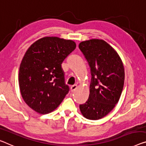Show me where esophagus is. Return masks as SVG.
<instances>
[{
    "instance_id": "1",
    "label": "esophagus",
    "mask_w": 146,
    "mask_h": 146,
    "mask_svg": "<svg viewBox=\"0 0 146 146\" xmlns=\"http://www.w3.org/2000/svg\"><path fill=\"white\" fill-rule=\"evenodd\" d=\"M77 86H76V85H74V86H72L71 87H70V91H71V92H74V91L76 89H77Z\"/></svg>"
}]
</instances>
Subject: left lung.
Here are the masks:
<instances>
[{
    "instance_id": "obj_1",
    "label": "left lung",
    "mask_w": 146,
    "mask_h": 146,
    "mask_svg": "<svg viewBox=\"0 0 146 146\" xmlns=\"http://www.w3.org/2000/svg\"><path fill=\"white\" fill-rule=\"evenodd\" d=\"M79 48L91 74L89 98L80 105V110L84 117L98 120L108 115L119 100L124 86V66L117 51L103 40L83 41Z\"/></svg>"
}]
</instances>
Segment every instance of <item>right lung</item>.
<instances>
[{
	"label": "right lung",
	"instance_id": "right-lung-1",
	"mask_svg": "<svg viewBox=\"0 0 146 146\" xmlns=\"http://www.w3.org/2000/svg\"><path fill=\"white\" fill-rule=\"evenodd\" d=\"M76 47L72 40L46 36L25 53L19 66V89L25 102L37 113L54 111L68 94L61 64Z\"/></svg>",
	"mask_w": 146,
	"mask_h": 146
}]
</instances>
